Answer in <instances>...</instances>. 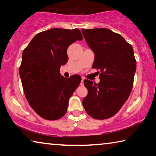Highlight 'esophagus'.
Masks as SVG:
<instances>
[{"label":"esophagus","mask_w":156,"mask_h":156,"mask_svg":"<svg viewBox=\"0 0 156 156\" xmlns=\"http://www.w3.org/2000/svg\"><path fill=\"white\" fill-rule=\"evenodd\" d=\"M80 85H84V78H82L81 82H80Z\"/></svg>","instance_id":"obj_1"}]
</instances>
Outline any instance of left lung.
<instances>
[{
    "label": "left lung",
    "instance_id": "obj_1",
    "mask_svg": "<svg viewBox=\"0 0 156 156\" xmlns=\"http://www.w3.org/2000/svg\"><path fill=\"white\" fill-rule=\"evenodd\" d=\"M82 32L95 54L92 67L100 72L99 83L84 80L88 94L83 107L95 119H107L118 112L132 90L136 69L133 47L109 29H83Z\"/></svg>",
    "mask_w": 156,
    "mask_h": 156
}]
</instances>
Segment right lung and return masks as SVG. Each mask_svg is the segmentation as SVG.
Returning <instances> with one entry per match:
<instances>
[{
    "instance_id": "1",
    "label": "right lung",
    "mask_w": 156,
    "mask_h": 156,
    "mask_svg": "<svg viewBox=\"0 0 156 156\" xmlns=\"http://www.w3.org/2000/svg\"><path fill=\"white\" fill-rule=\"evenodd\" d=\"M83 39L78 29H50L36 34L23 50L19 68L23 91L31 107L44 119H60L67 112L81 78L63 77L60 68L68 61L69 46Z\"/></svg>"
}]
</instances>
